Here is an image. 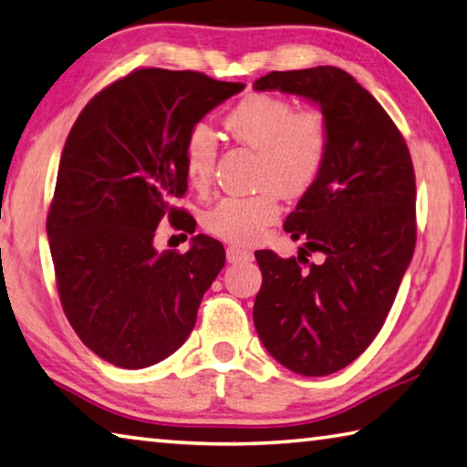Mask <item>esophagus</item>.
<instances>
[{
    "label": "esophagus",
    "mask_w": 467,
    "mask_h": 467,
    "mask_svg": "<svg viewBox=\"0 0 467 467\" xmlns=\"http://www.w3.org/2000/svg\"><path fill=\"white\" fill-rule=\"evenodd\" d=\"M253 259V253L247 249H241V247H228L226 249V261L228 263H243V261H251Z\"/></svg>",
    "instance_id": "34e87169"
}]
</instances>
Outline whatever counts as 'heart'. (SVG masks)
Instances as JSON below:
<instances>
[{
    "label": "heart",
    "instance_id": "heart-1",
    "mask_svg": "<svg viewBox=\"0 0 467 467\" xmlns=\"http://www.w3.org/2000/svg\"><path fill=\"white\" fill-rule=\"evenodd\" d=\"M234 140L259 150L255 196H226L206 214L204 226L220 239L251 244L279 218L285 198H300L318 182L330 152V124L317 106L298 108L292 99L251 93L224 118ZM218 155L216 132L196 122L183 139V165L193 185H206Z\"/></svg>",
    "mask_w": 467,
    "mask_h": 467
}]
</instances>
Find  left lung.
Returning a JSON list of instances; mask_svg holds the SVG:
<instances>
[{
    "mask_svg": "<svg viewBox=\"0 0 467 467\" xmlns=\"http://www.w3.org/2000/svg\"><path fill=\"white\" fill-rule=\"evenodd\" d=\"M255 89L317 101L330 124L327 165L284 223L294 241L306 243L298 259L255 253L263 284L253 306L274 359L296 374L328 376L378 337L412 259V159L386 109L338 67L271 71ZM310 250L326 255L320 266L307 265Z\"/></svg>",
    "mask_w": 467,
    "mask_h": 467,
    "instance_id": "8db88e82",
    "label": "left lung"
}]
</instances>
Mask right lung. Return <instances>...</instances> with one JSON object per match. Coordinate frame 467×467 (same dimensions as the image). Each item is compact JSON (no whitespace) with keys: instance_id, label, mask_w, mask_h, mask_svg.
Returning a JSON list of instances; mask_svg holds the SVG:
<instances>
[{"instance_id":"obj_1","label":"right lung","mask_w":467,"mask_h":467,"mask_svg":"<svg viewBox=\"0 0 467 467\" xmlns=\"http://www.w3.org/2000/svg\"><path fill=\"white\" fill-rule=\"evenodd\" d=\"M243 83L198 71L137 69L96 93L75 120L47 216L65 317L83 345L112 366L142 369L180 349L202 296L224 267V247L206 234L188 253L152 244L188 190L183 139Z\"/></svg>"}]
</instances>
